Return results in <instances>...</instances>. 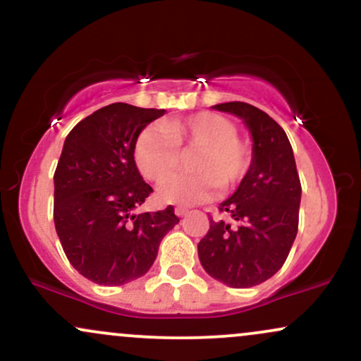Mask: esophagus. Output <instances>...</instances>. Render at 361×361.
<instances>
[{
  "label": "esophagus",
  "mask_w": 361,
  "mask_h": 361,
  "mask_svg": "<svg viewBox=\"0 0 361 361\" xmlns=\"http://www.w3.org/2000/svg\"><path fill=\"white\" fill-rule=\"evenodd\" d=\"M175 214L178 215V217H185V215L188 214V209H185V207H176Z\"/></svg>",
  "instance_id": "1"
}]
</instances>
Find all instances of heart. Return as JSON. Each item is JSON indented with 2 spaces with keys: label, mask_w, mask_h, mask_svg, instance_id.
Returning a JSON list of instances; mask_svg holds the SVG:
<instances>
[{
  "label": "heart",
  "mask_w": 361,
  "mask_h": 361,
  "mask_svg": "<svg viewBox=\"0 0 361 361\" xmlns=\"http://www.w3.org/2000/svg\"><path fill=\"white\" fill-rule=\"evenodd\" d=\"M193 150L189 161L192 175L170 180L180 166V152ZM134 159L146 180H170L159 188L161 200L193 205L207 200L215 186L221 192L234 188L251 166L252 149L247 140L238 137L233 120L200 111L144 128L135 140Z\"/></svg>",
  "instance_id": "1"
}]
</instances>
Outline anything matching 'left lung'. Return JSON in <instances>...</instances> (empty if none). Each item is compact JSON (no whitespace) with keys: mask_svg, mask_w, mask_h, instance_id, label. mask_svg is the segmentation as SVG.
<instances>
[{"mask_svg":"<svg viewBox=\"0 0 361 361\" xmlns=\"http://www.w3.org/2000/svg\"><path fill=\"white\" fill-rule=\"evenodd\" d=\"M214 109L238 115L252 135V161L233 197L219 207L227 221L209 217L198 243L202 267L215 280L247 288L283 267L299 229L302 186L285 130L250 103L227 102Z\"/></svg>","mask_w":361,"mask_h":361,"instance_id":"obj_1","label":"left lung"}]
</instances>
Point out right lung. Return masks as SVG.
Masks as SVG:
<instances>
[{"label":"right lung","mask_w":361,"mask_h":361,"mask_svg":"<svg viewBox=\"0 0 361 361\" xmlns=\"http://www.w3.org/2000/svg\"><path fill=\"white\" fill-rule=\"evenodd\" d=\"M164 110L111 103L82 118L64 140L54 173V224L69 263L98 285L146 275L180 222L168 205L135 215L152 188L134 161L135 140Z\"/></svg>","instance_id":"1"}]
</instances>
